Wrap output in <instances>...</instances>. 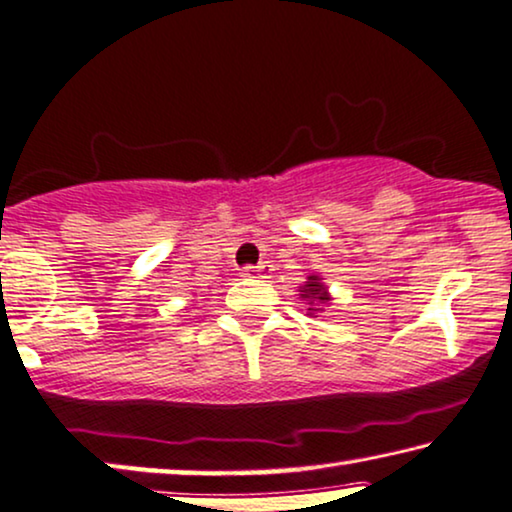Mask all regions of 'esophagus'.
Wrapping results in <instances>:
<instances>
[{"instance_id":"34e87169","label":"esophagus","mask_w":512,"mask_h":512,"mask_svg":"<svg viewBox=\"0 0 512 512\" xmlns=\"http://www.w3.org/2000/svg\"><path fill=\"white\" fill-rule=\"evenodd\" d=\"M274 272V264L269 262H262L257 264V267H243V272H240V276H245V279H269V274Z\"/></svg>"}]
</instances>
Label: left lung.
Segmentation results:
<instances>
[{
	"mask_svg": "<svg viewBox=\"0 0 512 512\" xmlns=\"http://www.w3.org/2000/svg\"><path fill=\"white\" fill-rule=\"evenodd\" d=\"M300 295H303L305 300H310L312 303H326L329 300V295H326V288L322 286V281L317 279V276H307V283L303 288H300ZM310 310H322V307H310Z\"/></svg>",
	"mask_w": 512,
	"mask_h": 512,
	"instance_id": "8db88e82",
	"label": "left lung"
}]
</instances>
